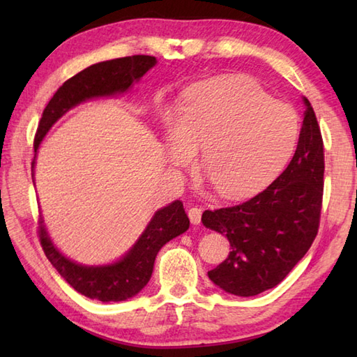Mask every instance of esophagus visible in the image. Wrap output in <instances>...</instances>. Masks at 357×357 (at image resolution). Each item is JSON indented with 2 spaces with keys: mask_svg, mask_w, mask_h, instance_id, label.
Listing matches in <instances>:
<instances>
[{
  "mask_svg": "<svg viewBox=\"0 0 357 357\" xmlns=\"http://www.w3.org/2000/svg\"><path fill=\"white\" fill-rule=\"evenodd\" d=\"M201 216H202V210L198 207H192L188 210V218H190V221L193 225H199L201 224Z\"/></svg>",
  "mask_w": 357,
  "mask_h": 357,
  "instance_id": "1",
  "label": "esophagus"
}]
</instances>
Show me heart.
Returning a JSON list of instances; mask_svg holds the SVG:
<instances>
[{
    "mask_svg": "<svg viewBox=\"0 0 357 357\" xmlns=\"http://www.w3.org/2000/svg\"><path fill=\"white\" fill-rule=\"evenodd\" d=\"M165 142L176 164H188L202 146L201 167L225 198L259 190L293 153L296 112L252 82L213 79L184 90L164 118Z\"/></svg>",
    "mask_w": 357,
    "mask_h": 357,
    "instance_id": "heart-1",
    "label": "heart"
}]
</instances>
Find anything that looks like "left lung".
<instances>
[{
	"label": "left lung",
	"mask_w": 357,
	"mask_h": 357,
	"mask_svg": "<svg viewBox=\"0 0 357 357\" xmlns=\"http://www.w3.org/2000/svg\"><path fill=\"white\" fill-rule=\"evenodd\" d=\"M298 147L276 181L239 206L206 210L202 224L225 234L229 257L208 271L224 291L248 298L282 282L319 229L324 193V142L312 104L304 96Z\"/></svg>",
	"instance_id": "8db88e82"
}]
</instances>
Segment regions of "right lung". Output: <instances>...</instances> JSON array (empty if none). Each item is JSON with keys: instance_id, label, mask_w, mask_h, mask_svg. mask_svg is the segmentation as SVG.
Wrapping results in <instances>:
<instances>
[{"instance_id": "add662e5", "label": "right lung", "mask_w": 357, "mask_h": 357, "mask_svg": "<svg viewBox=\"0 0 357 357\" xmlns=\"http://www.w3.org/2000/svg\"><path fill=\"white\" fill-rule=\"evenodd\" d=\"M156 63V58L149 55L116 58L90 66L67 79L43 112L33 142L35 153L52 126L75 105L95 98L128 92L135 82H138ZM35 159L36 155L32 161V178L35 174ZM188 227L190 221L183 202L173 201L155 211L146 230L123 257L105 265H82L64 256L50 239L41 215L38 233L45 256L67 284L86 298L101 302H119L133 298L149 284L159 250L173 238L187 231Z\"/></svg>"}]
</instances>
